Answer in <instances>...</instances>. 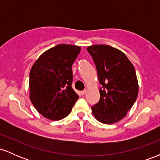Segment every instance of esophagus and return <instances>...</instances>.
I'll use <instances>...</instances> for the list:
<instances>
[{"label": "esophagus", "instance_id": "obj_1", "mask_svg": "<svg viewBox=\"0 0 160 160\" xmlns=\"http://www.w3.org/2000/svg\"><path fill=\"white\" fill-rule=\"evenodd\" d=\"M86 92H87V91H86V89H85V90H83V91H82V92H81V94H82V95H86Z\"/></svg>", "mask_w": 160, "mask_h": 160}]
</instances>
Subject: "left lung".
Wrapping results in <instances>:
<instances>
[{
    "mask_svg": "<svg viewBox=\"0 0 160 160\" xmlns=\"http://www.w3.org/2000/svg\"><path fill=\"white\" fill-rule=\"evenodd\" d=\"M87 51L96 65L100 84V100L92 108L97 120L113 124L124 118L132 108L138 82L135 68L120 49L109 45H93Z\"/></svg>",
    "mask_w": 160,
    "mask_h": 160,
    "instance_id": "obj_1",
    "label": "left lung"
}]
</instances>
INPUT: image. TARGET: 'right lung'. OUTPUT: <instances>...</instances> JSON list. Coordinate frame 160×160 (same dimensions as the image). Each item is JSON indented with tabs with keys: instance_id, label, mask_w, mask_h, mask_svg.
Listing matches in <instances>:
<instances>
[{
	"instance_id": "1",
	"label": "right lung",
	"mask_w": 160,
	"mask_h": 160,
	"mask_svg": "<svg viewBox=\"0 0 160 160\" xmlns=\"http://www.w3.org/2000/svg\"><path fill=\"white\" fill-rule=\"evenodd\" d=\"M81 47L58 44L47 49L32 65L29 98L42 116L59 120L71 113L79 96L71 86L72 65Z\"/></svg>"
}]
</instances>
